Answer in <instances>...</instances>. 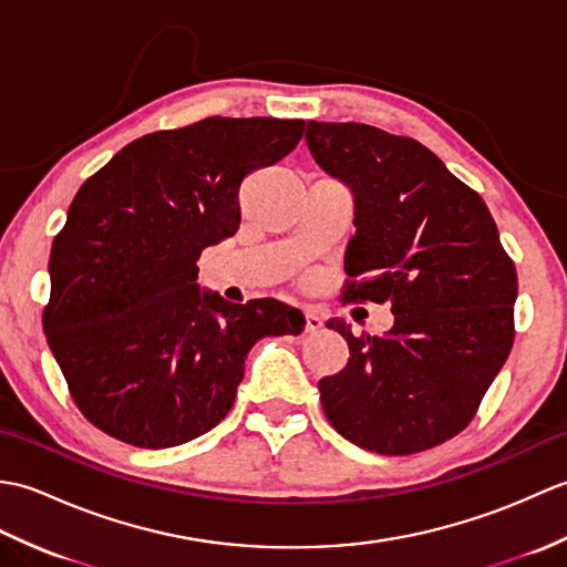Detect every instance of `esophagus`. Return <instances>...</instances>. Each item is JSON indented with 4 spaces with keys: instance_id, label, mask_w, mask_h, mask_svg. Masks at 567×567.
I'll list each match as a JSON object with an SVG mask.
<instances>
[{
    "instance_id": "obj_1",
    "label": "esophagus",
    "mask_w": 567,
    "mask_h": 567,
    "mask_svg": "<svg viewBox=\"0 0 567 567\" xmlns=\"http://www.w3.org/2000/svg\"><path fill=\"white\" fill-rule=\"evenodd\" d=\"M323 327V315L317 307H305V331L317 333Z\"/></svg>"
}]
</instances>
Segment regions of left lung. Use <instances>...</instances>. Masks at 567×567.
Masks as SVG:
<instances>
[{"instance_id": "1", "label": "left lung", "mask_w": 567, "mask_h": 567, "mask_svg": "<svg viewBox=\"0 0 567 567\" xmlns=\"http://www.w3.org/2000/svg\"><path fill=\"white\" fill-rule=\"evenodd\" d=\"M305 138L353 195L346 299L390 302L394 315L382 336L327 321L348 363L319 380L323 414L372 453L433 449L470 424L509 358L514 262L483 197L419 141L355 122H307Z\"/></svg>"}]
</instances>
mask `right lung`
Instances as JSON below:
<instances>
[{"mask_svg": "<svg viewBox=\"0 0 567 567\" xmlns=\"http://www.w3.org/2000/svg\"><path fill=\"white\" fill-rule=\"evenodd\" d=\"M302 118H226L141 136L94 173L53 240L43 331L72 400L138 449H173L234 406L265 336H297L277 299L202 290L204 248L234 236L240 183L295 151Z\"/></svg>", "mask_w": 567, "mask_h": 567, "instance_id": "obj_1", "label": "right lung"}]
</instances>
